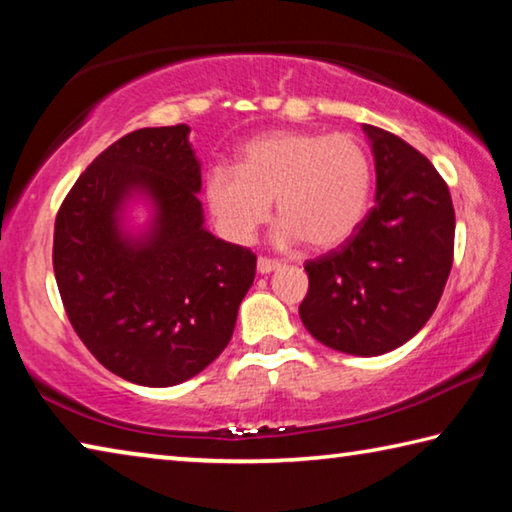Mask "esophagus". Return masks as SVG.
Wrapping results in <instances>:
<instances>
[{
  "label": "esophagus",
  "mask_w": 512,
  "mask_h": 512,
  "mask_svg": "<svg viewBox=\"0 0 512 512\" xmlns=\"http://www.w3.org/2000/svg\"><path fill=\"white\" fill-rule=\"evenodd\" d=\"M282 264L277 262V259H271V257H259L257 259V273H262V275H266V273H273V271H277V268H280Z\"/></svg>",
  "instance_id": "esophagus-1"
}]
</instances>
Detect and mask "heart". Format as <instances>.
Instances as JSON below:
<instances>
[{"instance_id": "1", "label": "heart", "mask_w": 512, "mask_h": 512, "mask_svg": "<svg viewBox=\"0 0 512 512\" xmlns=\"http://www.w3.org/2000/svg\"><path fill=\"white\" fill-rule=\"evenodd\" d=\"M203 194L225 237L248 244L271 216L277 246L332 250L359 230L370 207L372 164L350 133L271 131L239 149L237 167L207 169Z\"/></svg>"}]
</instances>
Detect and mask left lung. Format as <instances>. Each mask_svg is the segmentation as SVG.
<instances>
[{
    "label": "left lung",
    "mask_w": 512,
    "mask_h": 512,
    "mask_svg": "<svg viewBox=\"0 0 512 512\" xmlns=\"http://www.w3.org/2000/svg\"><path fill=\"white\" fill-rule=\"evenodd\" d=\"M377 171L375 205L359 230L305 264L307 332L327 348L377 357L431 318L454 259V205L436 167L402 137L363 124Z\"/></svg>",
    "instance_id": "obj_1"
}]
</instances>
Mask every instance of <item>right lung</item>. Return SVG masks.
<instances>
[{
	"label": "right lung",
	"mask_w": 512,
	"mask_h": 512,
	"mask_svg": "<svg viewBox=\"0 0 512 512\" xmlns=\"http://www.w3.org/2000/svg\"><path fill=\"white\" fill-rule=\"evenodd\" d=\"M189 126L140 128L76 180L54 228V273L74 332L101 366L140 386H176L219 357L253 287L257 257L205 230ZM150 205L144 229L125 223Z\"/></svg>",
	"instance_id": "obj_1"
}]
</instances>
